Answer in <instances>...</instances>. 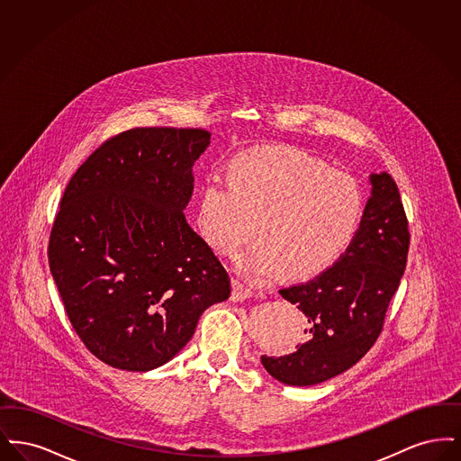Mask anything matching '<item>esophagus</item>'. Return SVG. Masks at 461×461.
Here are the masks:
<instances>
[{"label": "esophagus", "mask_w": 461, "mask_h": 461, "mask_svg": "<svg viewBox=\"0 0 461 461\" xmlns=\"http://www.w3.org/2000/svg\"><path fill=\"white\" fill-rule=\"evenodd\" d=\"M256 295V292L252 290V288H249V286L241 285L240 282H235L233 284V295H231V299L233 301H245V299H250V297H254Z\"/></svg>", "instance_id": "obj_1"}]
</instances>
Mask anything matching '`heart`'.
<instances>
[{
  "label": "heart",
  "instance_id": "b5f03b06",
  "mask_svg": "<svg viewBox=\"0 0 461 461\" xmlns=\"http://www.w3.org/2000/svg\"><path fill=\"white\" fill-rule=\"evenodd\" d=\"M365 211L349 173L297 149H254L230 162V179L209 176L198 195V233L231 254L252 233L259 240L233 256L237 271L263 282L285 271L306 280L329 269L351 245Z\"/></svg>",
  "mask_w": 461,
  "mask_h": 461
}]
</instances>
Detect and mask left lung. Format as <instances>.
Returning <instances> with one entry per match:
<instances>
[{"label":"left lung","instance_id":"8db88e82","mask_svg":"<svg viewBox=\"0 0 461 461\" xmlns=\"http://www.w3.org/2000/svg\"><path fill=\"white\" fill-rule=\"evenodd\" d=\"M372 195L359 230L340 259L280 295L306 314L307 340L286 356H263L266 372L306 387L349 370L378 339L406 267L410 231L394 179L370 175Z\"/></svg>","mask_w":461,"mask_h":461}]
</instances>
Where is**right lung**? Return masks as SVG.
<instances>
[{
    "mask_svg": "<svg viewBox=\"0 0 461 461\" xmlns=\"http://www.w3.org/2000/svg\"><path fill=\"white\" fill-rule=\"evenodd\" d=\"M205 130L136 128L89 155L67 185L48 261L67 316L112 368L171 361L207 307L230 297L226 269L185 218Z\"/></svg>",
    "mask_w": 461,
    "mask_h": 461,
    "instance_id": "1",
    "label": "right lung"
}]
</instances>
